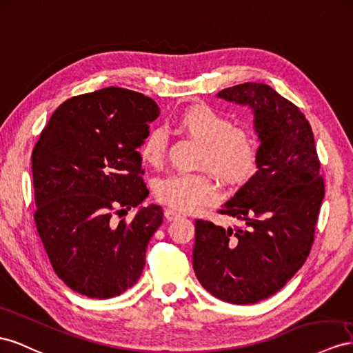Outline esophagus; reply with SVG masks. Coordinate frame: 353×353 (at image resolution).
Here are the masks:
<instances>
[{
  "mask_svg": "<svg viewBox=\"0 0 353 353\" xmlns=\"http://www.w3.org/2000/svg\"><path fill=\"white\" fill-rule=\"evenodd\" d=\"M164 216H165L167 221H174V219L179 218L180 213H177V212L173 210V209H165V210H164Z\"/></svg>",
  "mask_w": 353,
  "mask_h": 353,
  "instance_id": "1",
  "label": "esophagus"
}]
</instances>
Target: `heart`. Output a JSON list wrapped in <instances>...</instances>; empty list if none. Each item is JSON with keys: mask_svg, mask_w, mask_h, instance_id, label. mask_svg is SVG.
I'll return each instance as SVG.
<instances>
[{"mask_svg": "<svg viewBox=\"0 0 353 353\" xmlns=\"http://www.w3.org/2000/svg\"><path fill=\"white\" fill-rule=\"evenodd\" d=\"M174 126L180 134L200 143L196 167L207 170L228 188H240L255 176L259 149L255 134L248 126L232 125L227 116L205 103L188 105L177 114ZM168 135L150 130L140 144L146 164L159 167L165 161ZM158 201L179 212H195L218 200V189L207 173L171 174L158 180Z\"/></svg>", "mask_w": 353, "mask_h": 353, "instance_id": "obj_1", "label": "heart"}]
</instances>
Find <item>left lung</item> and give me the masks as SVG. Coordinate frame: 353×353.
Wrapping results in <instances>:
<instances>
[{
    "mask_svg": "<svg viewBox=\"0 0 353 353\" xmlns=\"http://www.w3.org/2000/svg\"><path fill=\"white\" fill-rule=\"evenodd\" d=\"M218 97L254 110L258 171L218 210L243 227L195 221L192 263L213 296L255 304L282 289L309 256L325 183L312 126L294 103L265 83L236 85Z\"/></svg>",
    "mask_w": 353,
    "mask_h": 353,
    "instance_id": "1",
    "label": "left lung"
}]
</instances>
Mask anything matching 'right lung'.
Here are the masks:
<instances>
[{
	"instance_id": "right-lung-1",
	"label": "right lung",
	"mask_w": 353,
	"mask_h": 353,
	"mask_svg": "<svg viewBox=\"0 0 353 353\" xmlns=\"http://www.w3.org/2000/svg\"><path fill=\"white\" fill-rule=\"evenodd\" d=\"M158 114L152 98L104 88L61 104L35 143L34 221L55 273L79 294L107 300L141 276L162 207L116 216L149 195L137 149Z\"/></svg>"
}]
</instances>
